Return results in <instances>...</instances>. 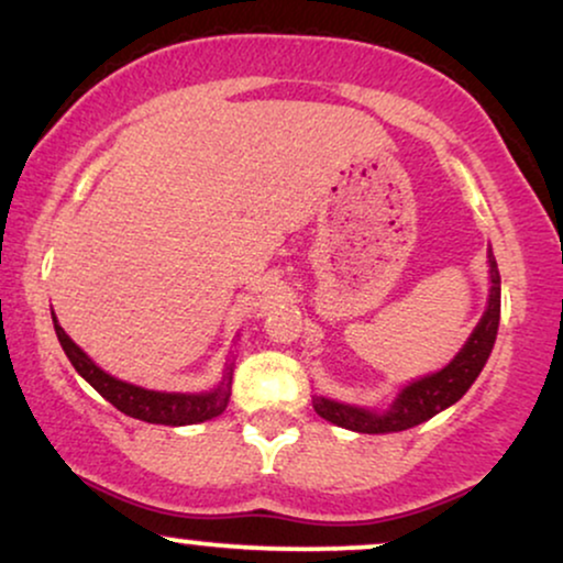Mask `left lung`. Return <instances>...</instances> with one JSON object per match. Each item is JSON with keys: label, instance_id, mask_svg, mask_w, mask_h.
Instances as JSON below:
<instances>
[{"label": "left lung", "instance_id": "8db88e82", "mask_svg": "<svg viewBox=\"0 0 563 563\" xmlns=\"http://www.w3.org/2000/svg\"><path fill=\"white\" fill-rule=\"evenodd\" d=\"M490 266V295L488 308L470 334L467 342L460 350V355L439 373H430L399 391V397L391 401V407L384 412L376 409H365L355 405H342V401L316 397L313 407L323 420L334 422L339 428L357 430V433H399V430L415 428L439 415L460 401L467 388L475 384L481 376L483 365L488 363L490 350L496 344L498 334V318H501V276H498V266L494 253H488Z\"/></svg>", "mask_w": 563, "mask_h": 563}]
</instances>
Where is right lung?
I'll use <instances>...</instances> for the list:
<instances>
[{"label": "right lung", "instance_id": "right-lung-1", "mask_svg": "<svg viewBox=\"0 0 563 563\" xmlns=\"http://www.w3.org/2000/svg\"><path fill=\"white\" fill-rule=\"evenodd\" d=\"M54 331L57 339L69 357L75 371L88 380L103 399L112 401L120 412L130 415V418L154 422V426H192V422H203L221 415L229 405V394H232V365H227L224 378L213 391L206 394H169V391H151V388L133 386L128 380H120L109 373H103L99 365L90 360L78 344L65 334V329L57 323L52 313Z\"/></svg>", "mask_w": 563, "mask_h": 563}]
</instances>
